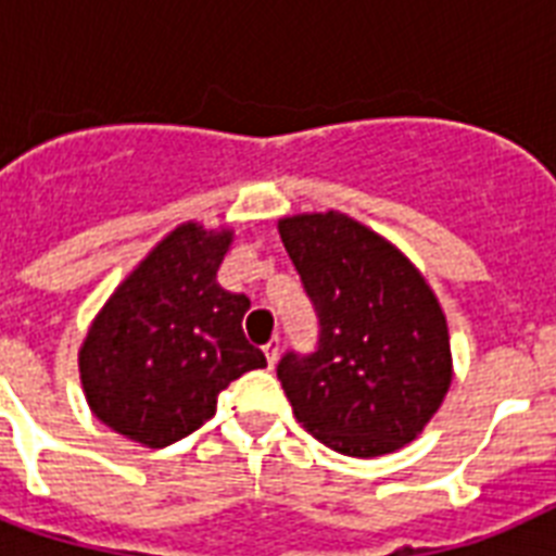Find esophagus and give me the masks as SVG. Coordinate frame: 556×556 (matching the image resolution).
Instances as JSON below:
<instances>
[{"mask_svg":"<svg viewBox=\"0 0 556 556\" xmlns=\"http://www.w3.org/2000/svg\"><path fill=\"white\" fill-rule=\"evenodd\" d=\"M265 357H268V366L274 369V366H277V361H279V338H274L268 346H265Z\"/></svg>","mask_w":556,"mask_h":556,"instance_id":"34e87169","label":"esophagus"}]
</instances>
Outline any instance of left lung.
Masks as SVG:
<instances>
[{
	"label": "left lung",
	"instance_id": "1",
	"mask_svg": "<svg viewBox=\"0 0 556 556\" xmlns=\"http://www.w3.org/2000/svg\"><path fill=\"white\" fill-rule=\"evenodd\" d=\"M277 227L320 317L317 352H288L277 366L296 421L343 456L395 453L453 383L439 296L404 251L340 210Z\"/></svg>",
	"mask_w": 556,
	"mask_h": 556
}]
</instances>
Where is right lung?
<instances>
[{
  "instance_id": "obj_1",
  "label": "right lung",
  "mask_w": 556,
  "mask_h": 556,
  "mask_svg": "<svg viewBox=\"0 0 556 556\" xmlns=\"http://www.w3.org/2000/svg\"><path fill=\"white\" fill-rule=\"evenodd\" d=\"M233 227L169 230L94 314L77 352L98 421L143 447H167L216 415L230 380L262 369L244 340V294L216 282Z\"/></svg>"
}]
</instances>
